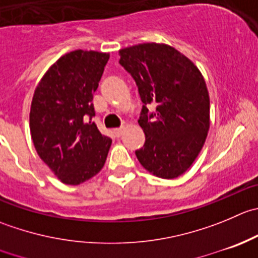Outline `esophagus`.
<instances>
[{
  "instance_id": "esophagus-1",
  "label": "esophagus",
  "mask_w": 258,
  "mask_h": 258,
  "mask_svg": "<svg viewBox=\"0 0 258 258\" xmlns=\"http://www.w3.org/2000/svg\"><path fill=\"white\" fill-rule=\"evenodd\" d=\"M123 130H124L123 126L118 127V128H114V135H116L117 137H119L122 135V132H123Z\"/></svg>"
}]
</instances>
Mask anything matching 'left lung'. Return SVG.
Instances as JSON below:
<instances>
[{
	"label": "left lung",
	"mask_w": 258,
	"mask_h": 258,
	"mask_svg": "<svg viewBox=\"0 0 258 258\" xmlns=\"http://www.w3.org/2000/svg\"><path fill=\"white\" fill-rule=\"evenodd\" d=\"M119 64L131 74L142 106L139 123L144 147L140 164L156 176L184 174L201 152L209 130V94L192 61L169 45L146 42L119 50ZM157 106L150 112L147 106Z\"/></svg>",
	"instance_id": "8db88e82"
}]
</instances>
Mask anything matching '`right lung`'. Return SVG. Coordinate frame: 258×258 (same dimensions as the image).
Segmentation results:
<instances>
[{
	"mask_svg": "<svg viewBox=\"0 0 258 258\" xmlns=\"http://www.w3.org/2000/svg\"><path fill=\"white\" fill-rule=\"evenodd\" d=\"M109 54L76 50L50 67L35 89L30 131L40 159L64 184L98 174L112 140L92 121V101Z\"/></svg>",
	"mask_w": 258,
	"mask_h": 258,
	"instance_id": "add662e5",
	"label": "right lung"
}]
</instances>
